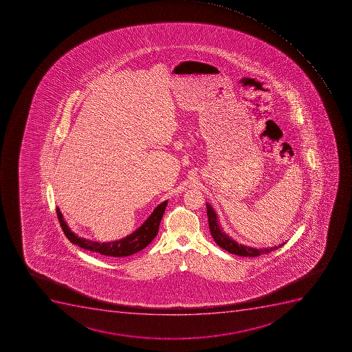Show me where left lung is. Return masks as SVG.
Returning <instances> with one entry per match:
<instances>
[{
    "label": "left lung",
    "instance_id": "1",
    "mask_svg": "<svg viewBox=\"0 0 352 352\" xmlns=\"http://www.w3.org/2000/svg\"><path fill=\"white\" fill-rule=\"evenodd\" d=\"M208 208V226L211 231L212 238L214 239L219 247L222 248L224 250L229 251L230 254L241 256V257H257L263 254H268L270 251L278 249L281 245H276L272 248H263V249H257V248L247 247V245H239L238 242L234 241L232 238H230L228 234L223 232V230L221 229L219 221H217V215L214 210L212 208L211 205L206 203Z\"/></svg>",
    "mask_w": 352,
    "mask_h": 352
}]
</instances>
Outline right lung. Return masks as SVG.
<instances>
[{"instance_id": "add662e5", "label": "right lung", "mask_w": 352, "mask_h": 352, "mask_svg": "<svg viewBox=\"0 0 352 352\" xmlns=\"http://www.w3.org/2000/svg\"><path fill=\"white\" fill-rule=\"evenodd\" d=\"M167 203H168V201L160 203L153 210V213L150 214L147 220L144 221V223L139 226L135 232L129 234L126 238L121 239V240H116V241L112 242H102V243L91 241V240H87V239L76 236L68 228L67 223L65 222L60 210L57 208L56 212H57V217H58L59 223H60L61 229L64 231L65 236H67L68 240L72 243H74V245H77L78 247L85 249V250L104 254V256L128 257V256H131V254H135L138 251L144 249L157 236L158 229H160V221H162Z\"/></svg>"}]
</instances>
